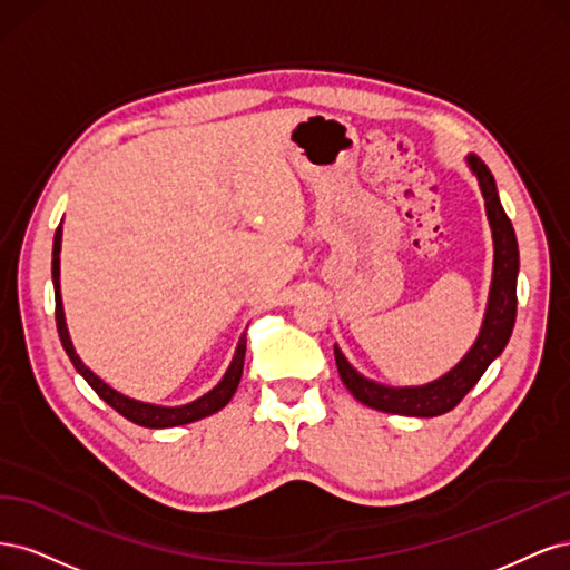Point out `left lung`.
I'll return each mask as SVG.
<instances>
[{"label": "left lung", "instance_id": "1", "mask_svg": "<svg viewBox=\"0 0 570 570\" xmlns=\"http://www.w3.org/2000/svg\"><path fill=\"white\" fill-rule=\"evenodd\" d=\"M473 174L478 176L482 197H485V209L494 237V273L492 289L488 302V314L482 321V331L473 344V350L463 356L461 364L442 375L440 381L423 387H385L358 375L350 361L342 356L335 347V361L342 383L354 394V400L371 409L385 413H400V416H419L433 419L440 413L452 411L465 394L473 390L482 373L488 371L492 361L502 354L511 337L515 323V278H519V245H515V233L509 216L504 214L502 204L497 197V185L485 161L478 157H469Z\"/></svg>", "mask_w": 570, "mask_h": 570}]
</instances>
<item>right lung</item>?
<instances>
[{
	"label": "right lung",
	"instance_id": "add662e5",
	"mask_svg": "<svg viewBox=\"0 0 570 570\" xmlns=\"http://www.w3.org/2000/svg\"><path fill=\"white\" fill-rule=\"evenodd\" d=\"M59 252H61V226L55 233V249H51V281H55V299H57V331L61 337L63 350L68 354V358L73 361L76 371L88 381V385L105 400L111 409H116L120 416L132 421L135 425H142V428H174V425H185V423H193L199 419L212 416L218 409L226 406L233 394L239 385V377H243V368H245V352H247V337L243 335L239 337L237 344V352L233 356V364L228 368V373L223 375V381L212 390L206 392L204 396H199L197 402L193 404H185V406H154V404H142V402H135L130 396H124L120 392L111 390L105 381H99V377L82 364L80 356L76 354L71 337H68V327H66V318H63V304H61V289H59Z\"/></svg>",
	"mask_w": 570,
	"mask_h": 570
}]
</instances>
